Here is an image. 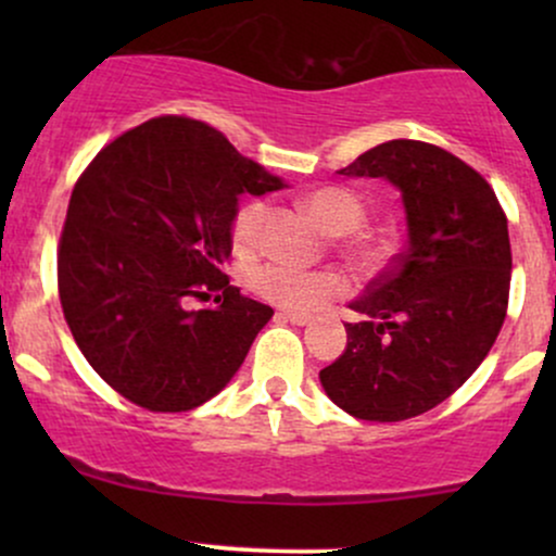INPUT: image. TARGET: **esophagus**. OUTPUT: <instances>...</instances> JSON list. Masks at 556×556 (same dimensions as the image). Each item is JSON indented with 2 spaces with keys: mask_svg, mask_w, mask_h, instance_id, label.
Instances as JSON below:
<instances>
[{
  "mask_svg": "<svg viewBox=\"0 0 556 556\" xmlns=\"http://www.w3.org/2000/svg\"><path fill=\"white\" fill-rule=\"evenodd\" d=\"M277 316L285 318V321H290V324H298V327H303V324L311 321L308 314H298V311H279Z\"/></svg>",
  "mask_w": 556,
  "mask_h": 556,
  "instance_id": "1",
  "label": "esophagus"
}]
</instances>
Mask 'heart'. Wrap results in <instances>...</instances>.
I'll list each match as a JSON object with an SVG mask.
<instances>
[{
    "mask_svg": "<svg viewBox=\"0 0 556 556\" xmlns=\"http://www.w3.org/2000/svg\"><path fill=\"white\" fill-rule=\"evenodd\" d=\"M303 208L318 225L337 238V251L353 266L361 277H376L392 264L397 245L387 238H361L355 235L366 225V203L358 193L342 185H324L303 195ZM269 203L248 201L235 212L229 235L235 248L242 253L258 251L264 242L266 225H269ZM248 287L258 298L269 300L287 311H316L331 300L348 295V279L337 269H298L285 261H266L248 271Z\"/></svg>",
    "mask_w": 556,
    "mask_h": 556,
    "instance_id": "obj_1",
    "label": "heart"
}]
</instances>
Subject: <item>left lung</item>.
Here are the masks:
<instances>
[{"label": "left lung", "instance_id": "left-lung-1", "mask_svg": "<svg viewBox=\"0 0 556 556\" xmlns=\"http://www.w3.org/2000/svg\"><path fill=\"white\" fill-rule=\"evenodd\" d=\"M397 185L407 248L350 303L348 348L318 374L329 400L361 420L416 418L486 358L509 300L507 216L491 185L450 151L387 140L340 169Z\"/></svg>", "mask_w": 556, "mask_h": 556}]
</instances>
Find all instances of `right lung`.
<instances>
[{
  "mask_svg": "<svg viewBox=\"0 0 556 556\" xmlns=\"http://www.w3.org/2000/svg\"><path fill=\"white\" fill-rule=\"evenodd\" d=\"M282 180L201 119L164 114L106 143L70 195L56 248L62 314L91 368L151 413H185L227 387L274 311L222 264L242 193ZM216 294V309L188 312Z\"/></svg>",
  "mask_w": 556,
  "mask_h": 556,
  "instance_id": "obj_1",
  "label": "right lung"
}]
</instances>
